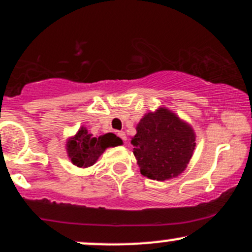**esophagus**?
<instances>
[{
  "label": "esophagus",
  "instance_id": "34e87169",
  "mask_svg": "<svg viewBox=\"0 0 252 252\" xmlns=\"http://www.w3.org/2000/svg\"><path fill=\"white\" fill-rule=\"evenodd\" d=\"M118 136L123 141H126V133H124V131H118Z\"/></svg>",
  "mask_w": 252,
  "mask_h": 252
}]
</instances>
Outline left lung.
<instances>
[{
	"label": "left lung",
	"mask_w": 252,
	"mask_h": 252,
	"mask_svg": "<svg viewBox=\"0 0 252 252\" xmlns=\"http://www.w3.org/2000/svg\"><path fill=\"white\" fill-rule=\"evenodd\" d=\"M131 145L141 174L166 180L187 168L195 149V134L174 113L159 108L139 122Z\"/></svg>",
	"instance_id": "8db88e82"
}]
</instances>
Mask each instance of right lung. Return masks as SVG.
<instances>
[{"label":"right lung","mask_w":252,"mask_h":252,"mask_svg":"<svg viewBox=\"0 0 252 252\" xmlns=\"http://www.w3.org/2000/svg\"><path fill=\"white\" fill-rule=\"evenodd\" d=\"M118 145H122V140L113 133H107L96 138L89 134L83 126L75 136L68 140L67 152L70 161L75 166L86 168L93 166L107 147Z\"/></svg>","instance_id":"obj_1"}]
</instances>
